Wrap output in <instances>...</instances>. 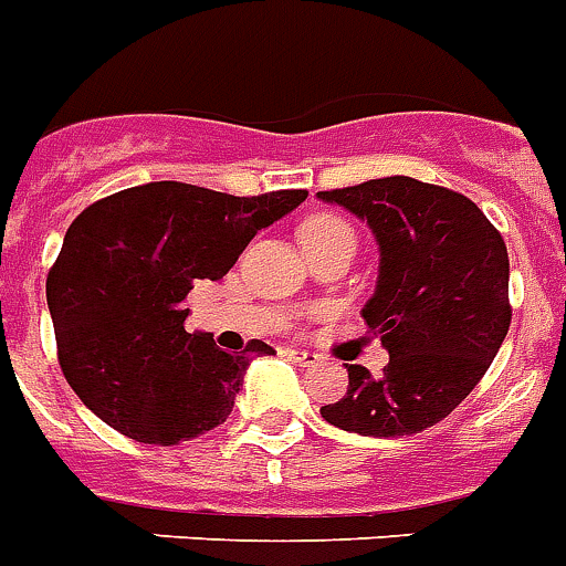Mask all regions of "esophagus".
I'll return each instance as SVG.
<instances>
[{
    "label": "esophagus",
    "instance_id": "1",
    "mask_svg": "<svg viewBox=\"0 0 566 566\" xmlns=\"http://www.w3.org/2000/svg\"><path fill=\"white\" fill-rule=\"evenodd\" d=\"M286 357L289 360H294L297 366H315L317 360H321L315 352H306V349H286Z\"/></svg>",
    "mask_w": 566,
    "mask_h": 566
}]
</instances>
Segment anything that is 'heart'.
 <instances>
[{"label": "heart", "instance_id": "heart-1", "mask_svg": "<svg viewBox=\"0 0 566 566\" xmlns=\"http://www.w3.org/2000/svg\"><path fill=\"white\" fill-rule=\"evenodd\" d=\"M303 245L306 243H326V240H352L355 243V237H352V229L343 223L340 217L332 214H317L312 217L306 226H303Z\"/></svg>", "mask_w": 566, "mask_h": 566}]
</instances>
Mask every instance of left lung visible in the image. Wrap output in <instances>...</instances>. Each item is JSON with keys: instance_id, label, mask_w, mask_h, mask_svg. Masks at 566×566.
<instances>
[{"instance_id": "left-lung-1", "label": "left lung", "mask_w": 566, "mask_h": 566, "mask_svg": "<svg viewBox=\"0 0 566 566\" xmlns=\"http://www.w3.org/2000/svg\"><path fill=\"white\" fill-rule=\"evenodd\" d=\"M369 226L378 280L364 321L389 364L346 366L349 389L323 421L366 438H400L443 421L490 369L510 329V258L470 197L412 177L317 191Z\"/></svg>"}]
</instances>
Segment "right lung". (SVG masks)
Returning a JSON list of instances; mask_svg holds the SVG:
<instances>
[{
	"label": "right lung",
	"mask_w": 566,
	"mask_h": 566,
	"mask_svg": "<svg viewBox=\"0 0 566 566\" xmlns=\"http://www.w3.org/2000/svg\"><path fill=\"white\" fill-rule=\"evenodd\" d=\"M303 200L159 180L82 211L45 286L60 366L82 403L139 443L171 447L220 427L251 357L274 349L251 340L231 355L211 332H186V297Z\"/></svg>",
	"instance_id": "right-lung-1"
}]
</instances>
